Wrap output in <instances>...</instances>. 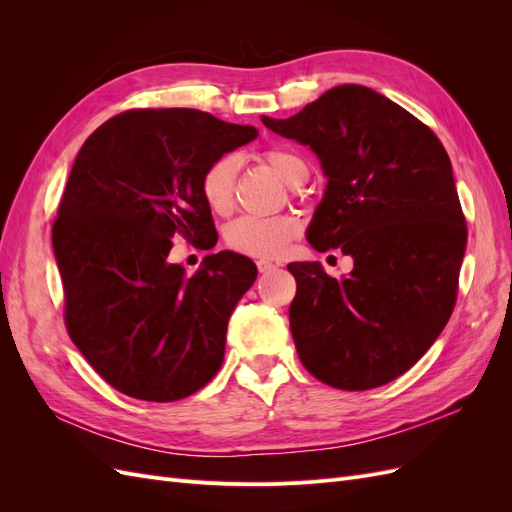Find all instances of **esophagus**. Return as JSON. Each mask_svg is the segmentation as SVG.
<instances>
[{"label":"esophagus","mask_w":512,"mask_h":512,"mask_svg":"<svg viewBox=\"0 0 512 512\" xmlns=\"http://www.w3.org/2000/svg\"><path fill=\"white\" fill-rule=\"evenodd\" d=\"M256 267H258V271L260 273H267V271H273L275 269V265L271 260H267V258H260V260H256Z\"/></svg>","instance_id":"obj_1"}]
</instances>
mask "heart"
Here are the masks:
<instances>
[{"instance_id":"b5f03b06","label":"heart","mask_w":512,"mask_h":512,"mask_svg":"<svg viewBox=\"0 0 512 512\" xmlns=\"http://www.w3.org/2000/svg\"><path fill=\"white\" fill-rule=\"evenodd\" d=\"M260 160L290 188H299L309 175L305 158L290 147H269L260 153ZM198 192L209 211L228 215L235 207L237 196V160L232 156L211 160L200 173ZM299 230L301 224L294 215H271V218L243 215L226 226L224 239L235 252L256 258H275L286 252L288 243L299 235Z\"/></svg>"}]
</instances>
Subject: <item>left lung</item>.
I'll return each mask as SVG.
<instances>
[{
    "label": "left lung",
    "instance_id": "1",
    "mask_svg": "<svg viewBox=\"0 0 512 512\" xmlns=\"http://www.w3.org/2000/svg\"><path fill=\"white\" fill-rule=\"evenodd\" d=\"M262 123L316 151L329 183L307 241L354 260L344 280L318 262L288 265L303 367L342 391L399 378L457 303L468 226L444 145L406 108L361 85L333 87L301 113Z\"/></svg>",
    "mask_w": 512,
    "mask_h": 512
}]
</instances>
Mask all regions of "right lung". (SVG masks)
Listing matches in <instances>:
<instances>
[{"mask_svg": "<svg viewBox=\"0 0 512 512\" xmlns=\"http://www.w3.org/2000/svg\"><path fill=\"white\" fill-rule=\"evenodd\" d=\"M256 134L194 108H130L76 156L53 224L64 322L119 393L166 404L220 371L230 312L256 265L220 252L185 277L168 252L173 237L198 250L218 241L200 173Z\"/></svg>", "mask_w": 512, "mask_h": 512, "instance_id": "1", "label": "right lung"}]
</instances>
